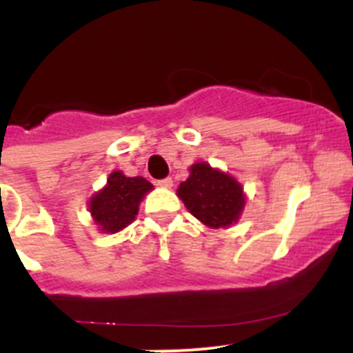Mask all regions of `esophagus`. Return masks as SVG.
I'll use <instances>...</instances> for the list:
<instances>
[{
    "mask_svg": "<svg viewBox=\"0 0 353 353\" xmlns=\"http://www.w3.org/2000/svg\"><path fill=\"white\" fill-rule=\"evenodd\" d=\"M157 184H159L160 188H172L174 181H172V177H165V179H160Z\"/></svg>",
    "mask_w": 353,
    "mask_h": 353,
    "instance_id": "34e87169",
    "label": "esophagus"
}]
</instances>
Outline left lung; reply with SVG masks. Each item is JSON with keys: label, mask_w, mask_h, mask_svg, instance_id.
Instances as JSON below:
<instances>
[{"label": "left lung", "mask_w": 353, "mask_h": 353, "mask_svg": "<svg viewBox=\"0 0 353 353\" xmlns=\"http://www.w3.org/2000/svg\"><path fill=\"white\" fill-rule=\"evenodd\" d=\"M193 216L205 225L219 229L237 222L244 206L243 188L234 177L212 169L208 163H194L191 174L177 190Z\"/></svg>", "instance_id": "left-lung-1"}]
</instances>
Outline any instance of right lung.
<instances>
[{
  "label": "right lung",
  "instance_id": "add662e5",
  "mask_svg": "<svg viewBox=\"0 0 353 353\" xmlns=\"http://www.w3.org/2000/svg\"><path fill=\"white\" fill-rule=\"evenodd\" d=\"M152 184L143 177H126L116 170L109 176L108 186L90 199V213L104 232H119L130 225L138 213V205Z\"/></svg>",
  "mask_w": 353,
  "mask_h": 353
}]
</instances>
